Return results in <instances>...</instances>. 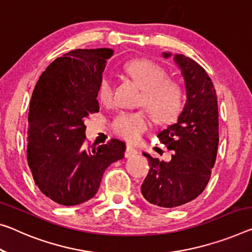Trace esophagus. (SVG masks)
<instances>
[{
	"mask_svg": "<svg viewBox=\"0 0 252 252\" xmlns=\"http://www.w3.org/2000/svg\"><path fill=\"white\" fill-rule=\"evenodd\" d=\"M137 154H138L137 149H134V148H132L131 146H126V153H125L126 158H130V157H132V156L137 155Z\"/></svg>",
	"mask_w": 252,
	"mask_h": 252,
	"instance_id": "1",
	"label": "esophagus"
}]
</instances>
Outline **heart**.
<instances>
[{
    "mask_svg": "<svg viewBox=\"0 0 252 252\" xmlns=\"http://www.w3.org/2000/svg\"><path fill=\"white\" fill-rule=\"evenodd\" d=\"M126 69L142 89L139 105L147 107L160 123H171L179 117L185 104L184 89L176 79L168 77L161 65L150 59H139L127 63ZM96 94L103 104L113 102V86L107 75L99 78ZM111 126L120 138L135 142L150 126V119L145 110L126 111L112 120Z\"/></svg>",
    "mask_w": 252,
    "mask_h": 252,
    "instance_id": "b5f03b06",
    "label": "heart"
}]
</instances>
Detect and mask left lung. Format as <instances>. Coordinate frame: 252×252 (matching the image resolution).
Returning a JSON list of instances; mask_svg holds the SVG:
<instances>
[{
    "label": "left lung",
    "instance_id": "left-lung-1",
    "mask_svg": "<svg viewBox=\"0 0 252 252\" xmlns=\"http://www.w3.org/2000/svg\"><path fill=\"white\" fill-rule=\"evenodd\" d=\"M169 54H165L168 57ZM186 83L187 99L175 125L158 134L174 151L169 162L149 154L150 170L141 193L151 204L177 207L203 193L211 178L218 155L219 110L217 92L201 65L184 55L175 56Z\"/></svg>",
    "mask_w": 252,
    "mask_h": 252
}]
</instances>
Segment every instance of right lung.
Here are the masks:
<instances>
[{"label":"right lung","instance_id":"1","mask_svg":"<svg viewBox=\"0 0 252 252\" xmlns=\"http://www.w3.org/2000/svg\"><path fill=\"white\" fill-rule=\"evenodd\" d=\"M113 51L75 49L56 58L40 76L28 113L27 159L39 189L61 205L89 201L105 169L125 157L111 140L87 147L85 119L99 110L97 84Z\"/></svg>","mask_w":252,"mask_h":252}]
</instances>
